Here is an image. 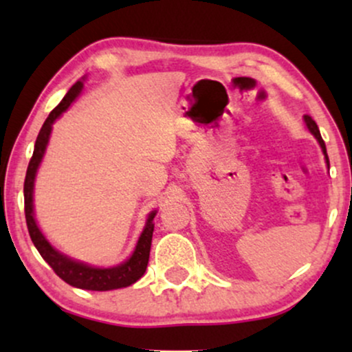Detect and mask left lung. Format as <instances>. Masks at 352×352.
I'll use <instances>...</instances> for the list:
<instances>
[{"mask_svg": "<svg viewBox=\"0 0 352 352\" xmlns=\"http://www.w3.org/2000/svg\"><path fill=\"white\" fill-rule=\"evenodd\" d=\"M305 120H306V125H308V129H309V131H311V134H313L314 137H316V139H318V142H319V145H321L322 152H324V155H326V162L329 164L328 153H326V145H324V140H322L321 134H319V129H318L316 122H314V120H313V117H311V116H305Z\"/></svg>", "mask_w": 352, "mask_h": 352, "instance_id": "8db88e82", "label": "left lung"}]
</instances>
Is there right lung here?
I'll return each instance as SVG.
<instances>
[{"mask_svg": "<svg viewBox=\"0 0 352 352\" xmlns=\"http://www.w3.org/2000/svg\"><path fill=\"white\" fill-rule=\"evenodd\" d=\"M80 89H82V82L78 80L69 89L64 99L56 109H52L50 117L46 122L43 124L41 131H39L38 139L34 144V152L31 157L30 165L26 170V179H24V215H26V225L28 232H30L31 240L41 256L46 260V263L54 270L60 280H64L67 285L76 286L80 289H91V292H109V289L125 288L135 283L147 270L148 263V254H151V245H152V233H153V217L155 213H151L148 217L147 225H145L142 235H140L139 241H137L135 252L122 265L116 266V268H91V266L78 263V261L71 260V258L64 256L59 252H56L52 246L47 243L46 238L39 232L38 225H36L34 215H33V187H34V177L36 170H38L39 162H41L44 151H46L47 140H50L51 127L58 117L71 106L72 100L79 96Z\"/></svg>", "mask_w": 352, "mask_h": 352, "instance_id": "right-lung-1", "label": "right lung"}]
</instances>
